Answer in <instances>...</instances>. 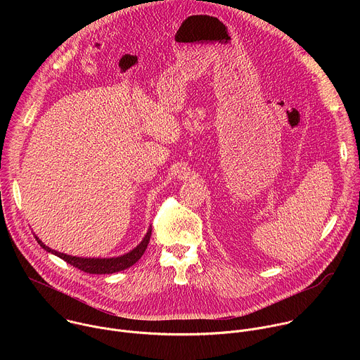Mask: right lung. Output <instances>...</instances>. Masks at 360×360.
<instances>
[{
	"label": "right lung",
	"mask_w": 360,
	"mask_h": 360,
	"mask_svg": "<svg viewBox=\"0 0 360 360\" xmlns=\"http://www.w3.org/2000/svg\"><path fill=\"white\" fill-rule=\"evenodd\" d=\"M150 232H152V226L148 228V232L143 236V239L139 242V245H136L128 253L117 256V258H79V256H71V255L61 253L58 250H54V249L45 246L44 242L38 236H35V239L46 252H51L53 255L58 256V258L64 259L67 264L78 268L79 271H84L86 274H95V275H107V274H115V272L124 271V269L132 266L135 262H138V259H141V256L143 255V252L149 243Z\"/></svg>",
	"instance_id": "add662e5"
}]
</instances>
